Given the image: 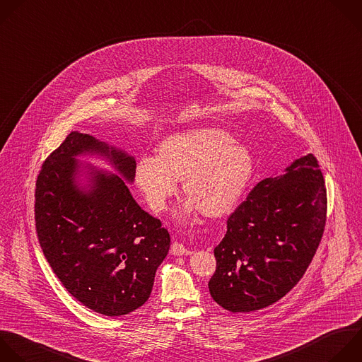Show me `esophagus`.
<instances>
[{
    "label": "esophagus",
    "instance_id": "obj_1",
    "mask_svg": "<svg viewBox=\"0 0 362 362\" xmlns=\"http://www.w3.org/2000/svg\"><path fill=\"white\" fill-rule=\"evenodd\" d=\"M193 252L192 250H189V249H186V246L183 245V243H180V242H175L173 245H172V255L173 256H189V255H192Z\"/></svg>",
    "mask_w": 362,
    "mask_h": 362
}]
</instances>
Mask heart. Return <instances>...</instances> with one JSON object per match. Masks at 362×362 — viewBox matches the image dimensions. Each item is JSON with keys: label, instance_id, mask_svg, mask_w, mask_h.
Returning <instances> with one entry per match:
<instances>
[{"label": "heart", "instance_id": "heart-1", "mask_svg": "<svg viewBox=\"0 0 362 362\" xmlns=\"http://www.w3.org/2000/svg\"><path fill=\"white\" fill-rule=\"evenodd\" d=\"M255 173L250 151L220 129L190 128L166 136L158 156L138 160L135 180L155 211L166 209L182 179L189 196L177 210L186 221L202 210L207 217L228 214L245 193Z\"/></svg>", "mask_w": 362, "mask_h": 362}]
</instances>
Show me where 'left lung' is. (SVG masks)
I'll return each instance as SVG.
<instances>
[{
    "label": "left lung",
    "instance_id": "left-lung-1",
    "mask_svg": "<svg viewBox=\"0 0 362 362\" xmlns=\"http://www.w3.org/2000/svg\"><path fill=\"white\" fill-rule=\"evenodd\" d=\"M325 216L324 177L313 153L263 179L228 217L214 247L213 300L231 313H250L283 298L310 266Z\"/></svg>",
    "mask_w": 362,
    "mask_h": 362
}]
</instances>
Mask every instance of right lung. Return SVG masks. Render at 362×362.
I'll return each instance as SVG.
<instances>
[{
	"label": "right lung",
	"instance_id": "obj_1",
	"mask_svg": "<svg viewBox=\"0 0 362 362\" xmlns=\"http://www.w3.org/2000/svg\"><path fill=\"white\" fill-rule=\"evenodd\" d=\"M79 157L100 158L115 173ZM135 169L127 151L74 131L37 179L35 226L45 259L78 301L107 317L148 301L170 249L168 230L129 190Z\"/></svg>",
	"mask_w": 362,
	"mask_h": 362
}]
</instances>
